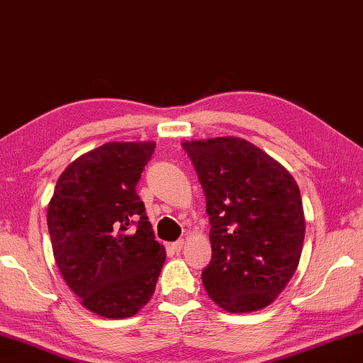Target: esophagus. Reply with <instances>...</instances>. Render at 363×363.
<instances>
[{
  "label": "esophagus",
  "instance_id": "1",
  "mask_svg": "<svg viewBox=\"0 0 363 363\" xmlns=\"http://www.w3.org/2000/svg\"><path fill=\"white\" fill-rule=\"evenodd\" d=\"M184 245H186V242L177 240L174 243H171V248H173V251H176V253H181V250L184 248Z\"/></svg>",
  "mask_w": 363,
  "mask_h": 363
}]
</instances>
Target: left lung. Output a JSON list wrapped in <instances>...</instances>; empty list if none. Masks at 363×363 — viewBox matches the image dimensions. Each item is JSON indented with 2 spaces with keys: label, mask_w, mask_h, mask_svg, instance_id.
I'll return each instance as SVG.
<instances>
[{
  "label": "left lung",
  "mask_w": 363,
  "mask_h": 363,
  "mask_svg": "<svg viewBox=\"0 0 363 363\" xmlns=\"http://www.w3.org/2000/svg\"><path fill=\"white\" fill-rule=\"evenodd\" d=\"M206 196L211 262L203 286L230 314L264 309L296 272L304 242L299 187L288 169L242 138L184 140Z\"/></svg>",
  "instance_id": "obj_1"
}]
</instances>
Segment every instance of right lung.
<instances>
[{
  "label": "right lung",
  "instance_id": "add662e5",
  "mask_svg": "<svg viewBox=\"0 0 363 363\" xmlns=\"http://www.w3.org/2000/svg\"><path fill=\"white\" fill-rule=\"evenodd\" d=\"M153 149V140L107 143L83 153L59 176L49 201L60 275L83 307L101 317L136 315L167 259L136 194Z\"/></svg>",
  "mask_w": 363,
  "mask_h": 363
}]
</instances>
